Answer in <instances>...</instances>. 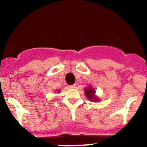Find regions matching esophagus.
Segmentation results:
<instances>
[{
	"mask_svg": "<svg viewBox=\"0 0 147 147\" xmlns=\"http://www.w3.org/2000/svg\"><path fill=\"white\" fill-rule=\"evenodd\" d=\"M76 87V84H72V85H70L69 86V87H70V88H75V87Z\"/></svg>",
	"mask_w": 147,
	"mask_h": 147,
	"instance_id": "1",
	"label": "esophagus"
}]
</instances>
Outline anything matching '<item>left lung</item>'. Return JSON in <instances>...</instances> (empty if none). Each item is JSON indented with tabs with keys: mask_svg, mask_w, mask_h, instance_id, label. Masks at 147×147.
<instances>
[{
	"mask_svg": "<svg viewBox=\"0 0 147 147\" xmlns=\"http://www.w3.org/2000/svg\"><path fill=\"white\" fill-rule=\"evenodd\" d=\"M94 92H95V91L93 89L90 88V87L85 89V94L87 95V98L91 100V101H97L98 100L97 97H95V95H94Z\"/></svg>",
	"mask_w": 147,
	"mask_h": 147,
	"instance_id": "8db88e82",
	"label": "left lung"
}]
</instances>
